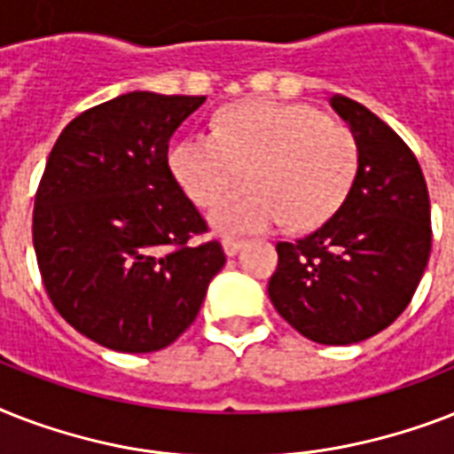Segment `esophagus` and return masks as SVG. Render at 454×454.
I'll use <instances>...</instances> for the list:
<instances>
[{
  "mask_svg": "<svg viewBox=\"0 0 454 454\" xmlns=\"http://www.w3.org/2000/svg\"><path fill=\"white\" fill-rule=\"evenodd\" d=\"M242 245H245V240H240V238H223V252H226V256L238 254Z\"/></svg>",
  "mask_w": 454,
  "mask_h": 454,
  "instance_id": "1",
  "label": "esophagus"
}]
</instances>
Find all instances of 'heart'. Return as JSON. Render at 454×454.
Listing matches in <instances>:
<instances>
[{"label": "heart", "instance_id": "1", "mask_svg": "<svg viewBox=\"0 0 454 454\" xmlns=\"http://www.w3.org/2000/svg\"><path fill=\"white\" fill-rule=\"evenodd\" d=\"M353 131L313 106L254 98L221 110L216 134H191L169 151L171 176L200 207L214 205L247 169L249 185L209 214L223 235L287 221L309 231L330 219L358 174Z\"/></svg>", "mask_w": 454, "mask_h": 454}]
</instances>
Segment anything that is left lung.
<instances>
[{
  "label": "left lung",
  "mask_w": 454,
  "mask_h": 454,
  "mask_svg": "<svg viewBox=\"0 0 454 454\" xmlns=\"http://www.w3.org/2000/svg\"><path fill=\"white\" fill-rule=\"evenodd\" d=\"M330 106L358 144V174L337 212L278 242L269 297L287 323L325 346L358 344L408 309L431 252V205L405 141L358 101Z\"/></svg>",
  "instance_id": "obj_1"
}]
</instances>
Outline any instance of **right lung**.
<instances>
[{
	"instance_id": "right-lung-1",
	"label": "right lung",
	"mask_w": 454,
	"mask_h": 454,
	"mask_svg": "<svg viewBox=\"0 0 454 454\" xmlns=\"http://www.w3.org/2000/svg\"><path fill=\"white\" fill-rule=\"evenodd\" d=\"M205 96L131 91L60 131L32 212L46 294L74 330L122 353L169 346L226 254L171 176V134Z\"/></svg>"
}]
</instances>
